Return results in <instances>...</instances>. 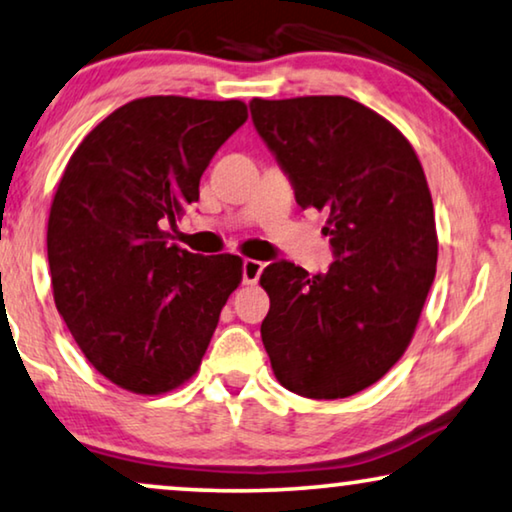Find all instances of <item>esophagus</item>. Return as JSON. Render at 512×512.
Returning <instances> with one entry per match:
<instances>
[{
  "mask_svg": "<svg viewBox=\"0 0 512 512\" xmlns=\"http://www.w3.org/2000/svg\"><path fill=\"white\" fill-rule=\"evenodd\" d=\"M261 272H263V263L261 261L247 258V261L242 263V281H244V284H256V281L261 279Z\"/></svg>",
  "mask_w": 512,
  "mask_h": 512,
  "instance_id": "34e87169",
  "label": "esophagus"
}]
</instances>
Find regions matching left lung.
Segmentation results:
<instances>
[{
  "instance_id": "obj_1",
  "label": "left lung",
  "mask_w": 512,
  "mask_h": 512,
  "mask_svg": "<svg viewBox=\"0 0 512 512\" xmlns=\"http://www.w3.org/2000/svg\"><path fill=\"white\" fill-rule=\"evenodd\" d=\"M251 122L302 210L328 214L335 261L314 274L274 261L261 325L274 376L309 399L376 383L409 346L436 274L434 205L409 140L348 96L249 103Z\"/></svg>"
}]
</instances>
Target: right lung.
Segmentation results:
<instances>
[{
    "label": "right lung",
    "instance_id": "1",
    "mask_svg": "<svg viewBox=\"0 0 512 512\" xmlns=\"http://www.w3.org/2000/svg\"><path fill=\"white\" fill-rule=\"evenodd\" d=\"M247 122L242 101L145 96L78 145L48 219L57 311L96 372L161 395L201 365L242 258L170 244L214 152Z\"/></svg>",
    "mask_w": 512,
    "mask_h": 512
}]
</instances>
